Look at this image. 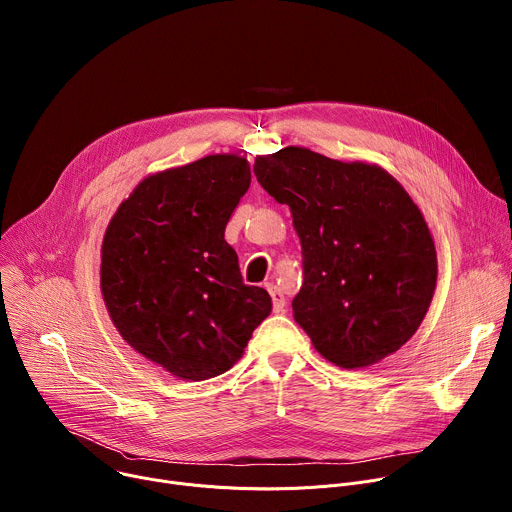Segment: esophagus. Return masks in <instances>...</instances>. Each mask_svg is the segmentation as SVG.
Wrapping results in <instances>:
<instances>
[{
    "mask_svg": "<svg viewBox=\"0 0 512 512\" xmlns=\"http://www.w3.org/2000/svg\"><path fill=\"white\" fill-rule=\"evenodd\" d=\"M265 287H267V291L271 294V300H273V312H275V314L283 312V310H285V298H283V294H281V289H279L275 283H267Z\"/></svg>",
    "mask_w": 512,
    "mask_h": 512,
    "instance_id": "obj_1",
    "label": "esophagus"
}]
</instances>
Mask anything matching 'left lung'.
Returning <instances> with one entry per match:
<instances>
[{
  "label": "left lung",
  "instance_id": "1",
  "mask_svg": "<svg viewBox=\"0 0 512 512\" xmlns=\"http://www.w3.org/2000/svg\"><path fill=\"white\" fill-rule=\"evenodd\" d=\"M257 182L287 204L302 243L294 318L342 369L397 352L431 304L437 255L417 204L379 166L289 145L259 156Z\"/></svg>",
  "mask_w": 512,
  "mask_h": 512
}]
</instances>
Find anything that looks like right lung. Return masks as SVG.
I'll list each match as a JSON object with an SVG mask.
<instances>
[{"label": "right lung", "mask_w": 512, "mask_h": 512, "mask_svg": "<svg viewBox=\"0 0 512 512\" xmlns=\"http://www.w3.org/2000/svg\"><path fill=\"white\" fill-rule=\"evenodd\" d=\"M251 184L239 156H206L145 178L121 202L101 253L109 316L139 354L186 381L223 375L269 316L225 241Z\"/></svg>", "instance_id": "obj_1"}]
</instances>
